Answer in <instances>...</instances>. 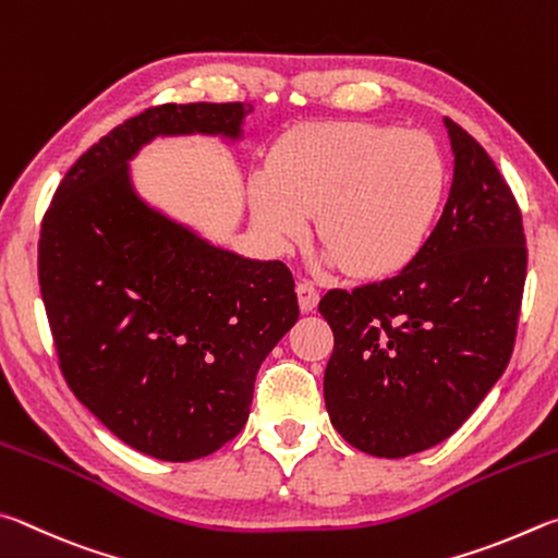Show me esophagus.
Instances as JSON below:
<instances>
[{
	"label": "esophagus",
	"mask_w": 558,
	"mask_h": 558,
	"mask_svg": "<svg viewBox=\"0 0 558 558\" xmlns=\"http://www.w3.org/2000/svg\"><path fill=\"white\" fill-rule=\"evenodd\" d=\"M296 296H299V306L304 314H308V311H314L318 306V289L311 284V281H299Z\"/></svg>",
	"instance_id": "1"
}]
</instances>
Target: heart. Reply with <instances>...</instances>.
Returning <instances> with one entry per match:
<instances>
[{"instance_id": "b5f03b06", "label": "heart", "mask_w": 558, "mask_h": 558, "mask_svg": "<svg viewBox=\"0 0 558 558\" xmlns=\"http://www.w3.org/2000/svg\"><path fill=\"white\" fill-rule=\"evenodd\" d=\"M444 183L441 151L424 132L316 122L287 134L269 169L252 173V222L271 252L284 254L306 238L316 210L320 262L385 277L424 247Z\"/></svg>"}]
</instances>
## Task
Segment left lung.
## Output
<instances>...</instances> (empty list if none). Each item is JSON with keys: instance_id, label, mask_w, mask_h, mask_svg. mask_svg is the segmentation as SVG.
I'll use <instances>...</instances> for the list:
<instances>
[{"instance_id": "1", "label": "left lung", "mask_w": 558, "mask_h": 558, "mask_svg": "<svg viewBox=\"0 0 558 558\" xmlns=\"http://www.w3.org/2000/svg\"><path fill=\"white\" fill-rule=\"evenodd\" d=\"M453 183L434 232L392 279L330 289V424L357 451L404 458L446 441L510 363L526 277L522 213L495 161L444 117Z\"/></svg>"}]
</instances>
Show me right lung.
<instances>
[{
    "mask_svg": "<svg viewBox=\"0 0 558 558\" xmlns=\"http://www.w3.org/2000/svg\"><path fill=\"white\" fill-rule=\"evenodd\" d=\"M244 102L161 105L114 126L58 185L38 284L73 395L159 461L210 456L242 432L262 360L299 320L279 259H247L169 218L130 161L156 136L242 140Z\"/></svg>",
    "mask_w": 558,
    "mask_h": 558,
    "instance_id": "obj_1",
    "label": "right lung"
}]
</instances>
